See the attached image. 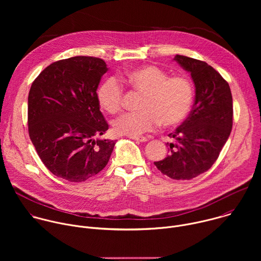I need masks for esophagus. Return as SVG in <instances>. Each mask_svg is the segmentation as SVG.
Masks as SVG:
<instances>
[{
  "mask_svg": "<svg viewBox=\"0 0 261 261\" xmlns=\"http://www.w3.org/2000/svg\"><path fill=\"white\" fill-rule=\"evenodd\" d=\"M130 138H132V139H134V140H136L138 142H145V141H147V138L143 137V136H136V137H130Z\"/></svg>",
  "mask_w": 261,
  "mask_h": 261,
  "instance_id": "1",
  "label": "esophagus"
}]
</instances>
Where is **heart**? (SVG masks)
I'll use <instances>...</instances> for the list:
<instances>
[{"label":"heart","instance_id":"1","mask_svg":"<svg viewBox=\"0 0 261 261\" xmlns=\"http://www.w3.org/2000/svg\"><path fill=\"white\" fill-rule=\"evenodd\" d=\"M122 81L143 97L139 102L140 111L125 114L114 122L117 134L136 137L154 130L159 124L175 127L188 117L194 99L188 79L169 77L161 68L144 65L126 72ZM97 99L107 113L117 114L123 105L124 89L115 77H108L99 86Z\"/></svg>","mask_w":261,"mask_h":261}]
</instances>
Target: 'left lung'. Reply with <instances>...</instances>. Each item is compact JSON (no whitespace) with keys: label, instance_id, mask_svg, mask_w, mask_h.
<instances>
[{"label":"left lung","instance_id":"1","mask_svg":"<svg viewBox=\"0 0 261 261\" xmlns=\"http://www.w3.org/2000/svg\"><path fill=\"white\" fill-rule=\"evenodd\" d=\"M173 60L190 73L195 100L188 118L168 134L173 139L168 156L154 164L172 179H191L213 166L230 135L232 96L228 83L205 62L179 55Z\"/></svg>","mask_w":261,"mask_h":261}]
</instances>
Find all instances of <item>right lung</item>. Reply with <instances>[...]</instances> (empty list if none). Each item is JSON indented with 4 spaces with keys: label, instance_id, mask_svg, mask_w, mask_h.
Segmentation results:
<instances>
[{
    "label": "right lung",
    "instance_id": "obj_1",
    "mask_svg": "<svg viewBox=\"0 0 261 261\" xmlns=\"http://www.w3.org/2000/svg\"><path fill=\"white\" fill-rule=\"evenodd\" d=\"M107 70L99 58L73 57L50 64L31 86L29 135L56 176L84 181L109 161L116 140L100 138L108 124L96 93Z\"/></svg>",
    "mask_w": 261,
    "mask_h": 261
}]
</instances>
